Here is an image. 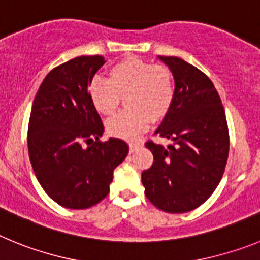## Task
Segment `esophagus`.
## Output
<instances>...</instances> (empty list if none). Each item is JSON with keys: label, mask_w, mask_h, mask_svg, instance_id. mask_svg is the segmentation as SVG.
Masks as SVG:
<instances>
[{"label": "esophagus", "mask_w": 260, "mask_h": 260, "mask_svg": "<svg viewBox=\"0 0 260 260\" xmlns=\"http://www.w3.org/2000/svg\"><path fill=\"white\" fill-rule=\"evenodd\" d=\"M141 145V143H129V150L131 152H135V150H136L137 148H139V146Z\"/></svg>", "instance_id": "34e87169"}]
</instances>
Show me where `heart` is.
Wrapping results in <instances>:
<instances>
[{
	"mask_svg": "<svg viewBox=\"0 0 260 260\" xmlns=\"http://www.w3.org/2000/svg\"><path fill=\"white\" fill-rule=\"evenodd\" d=\"M173 74L164 65H152L141 58L128 57L112 65L108 81L94 80L89 95L96 111L111 116L125 96V110L107 123V132L132 140L148 128L150 119L168 115L174 102Z\"/></svg>",
	"mask_w": 260,
	"mask_h": 260,
	"instance_id": "heart-1",
	"label": "heart"
}]
</instances>
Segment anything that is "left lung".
Returning <instances> with one entry per match:
<instances>
[{"instance_id": "1", "label": "left lung", "mask_w": 260, "mask_h": 260, "mask_svg": "<svg viewBox=\"0 0 260 260\" xmlns=\"http://www.w3.org/2000/svg\"><path fill=\"white\" fill-rule=\"evenodd\" d=\"M175 81L170 111L155 135L171 140L164 146L148 141L153 165L141 180L149 202L169 213L198 208L220 183L229 154L224 106L208 77L173 56H158Z\"/></svg>"}]
</instances>
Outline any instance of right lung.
<instances>
[{
  "instance_id": "right-lung-1",
  "label": "right lung",
  "mask_w": 260,
  "mask_h": 260,
  "mask_svg": "<svg viewBox=\"0 0 260 260\" xmlns=\"http://www.w3.org/2000/svg\"><path fill=\"white\" fill-rule=\"evenodd\" d=\"M102 56H80L52 69L34 99L28 155L47 195L69 209H86L110 192L114 170L128 154L127 143H102V119L89 95ZM86 143L87 147L84 146Z\"/></svg>"
}]
</instances>
